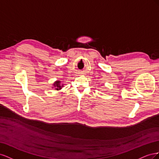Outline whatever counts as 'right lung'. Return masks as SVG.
<instances>
[{
    "instance_id": "right-lung-1",
    "label": "right lung",
    "mask_w": 159,
    "mask_h": 159,
    "mask_svg": "<svg viewBox=\"0 0 159 159\" xmlns=\"http://www.w3.org/2000/svg\"><path fill=\"white\" fill-rule=\"evenodd\" d=\"M53 87H52V88H54V89L59 91L62 88L64 87V84H61V81L57 80L55 82L52 84Z\"/></svg>"
}]
</instances>
